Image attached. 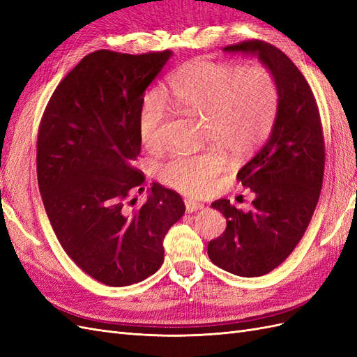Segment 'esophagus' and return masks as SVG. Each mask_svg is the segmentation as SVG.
Listing matches in <instances>:
<instances>
[{"mask_svg": "<svg viewBox=\"0 0 357 357\" xmlns=\"http://www.w3.org/2000/svg\"><path fill=\"white\" fill-rule=\"evenodd\" d=\"M185 205H186V211L188 213H193V211H198V210L204 208V204L202 202L193 201V199H185Z\"/></svg>", "mask_w": 357, "mask_h": 357, "instance_id": "esophagus-1", "label": "esophagus"}]
</instances>
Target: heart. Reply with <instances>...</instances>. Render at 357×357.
Returning <instances> with one entry per match:
<instances>
[{"label":"heart","instance_id":"1","mask_svg":"<svg viewBox=\"0 0 357 357\" xmlns=\"http://www.w3.org/2000/svg\"><path fill=\"white\" fill-rule=\"evenodd\" d=\"M168 98L176 109L202 117L205 138L234 156H247L271 134L280 88L274 73L261 63L234 66L197 58L181 66L168 83ZM168 110L158 92H149L139 104L138 135L143 146L158 149ZM226 168V159L215 149L198 155H174L159 167L162 181L193 197L208 193Z\"/></svg>","mask_w":357,"mask_h":357}]
</instances>
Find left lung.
<instances>
[{"mask_svg": "<svg viewBox=\"0 0 357 357\" xmlns=\"http://www.w3.org/2000/svg\"><path fill=\"white\" fill-rule=\"evenodd\" d=\"M223 50L256 53L280 88L273 132L236 174L255 193L253 208L244 213L229 199L211 204L226 219L225 232L208 243L211 262L235 275L261 277L286 261L308 228L321 190L325 138L310 84L282 50L262 40Z\"/></svg>", "mask_w": 357, "mask_h": 357, "instance_id": "left-lung-1", "label": "left lung"}]
</instances>
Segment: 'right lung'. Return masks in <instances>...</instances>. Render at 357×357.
<instances>
[{
    "label": "right lung",
    "mask_w": 357,
    "mask_h": 357,
    "mask_svg": "<svg viewBox=\"0 0 357 357\" xmlns=\"http://www.w3.org/2000/svg\"><path fill=\"white\" fill-rule=\"evenodd\" d=\"M169 50L129 55L96 50L56 86L37 138V178L56 238L102 284L139 283L164 262V238L185 214L177 192L146 185L132 162L142 150L138 110Z\"/></svg>",
    "instance_id": "right-lung-1"
}]
</instances>
